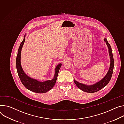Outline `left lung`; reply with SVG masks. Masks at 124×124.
I'll use <instances>...</instances> for the list:
<instances>
[{
	"label": "left lung",
	"instance_id": "obj_1",
	"mask_svg": "<svg viewBox=\"0 0 124 124\" xmlns=\"http://www.w3.org/2000/svg\"><path fill=\"white\" fill-rule=\"evenodd\" d=\"M104 40L106 42L107 46L108 47L109 56L110 58V65L109 70L107 73L106 74V75H105V76L102 78V80L93 85H87L80 83H78V82L74 80V82L76 85L77 86V87L85 92L88 93H95L99 91V90L103 88L109 83L111 78L112 74H113V72L114 65L113 56L112 52V49H111V46L110 44L107 41V39L105 38L104 39Z\"/></svg>",
	"mask_w": 124,
	"mask_h": 124
}]
</instances>
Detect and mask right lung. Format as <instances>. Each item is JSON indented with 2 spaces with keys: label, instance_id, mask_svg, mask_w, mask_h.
Instances as JSON below:
<instances>
[{
  "label": "right lung",
  "instance_id": "right-lung-1",
  "mask_svg": "<svg viewBox=\"0 0 124 124\" xmlns=\"http://www.w3.org/2000/svg\"><path fill=\"white\" fill-rule=\"evenodd\" d=\"M25 36H24L23 41L20 45L16 57V68L18 76L22 83L28 89L37 93H46L50 90L55 85L59 69L62 64L61 63L59 64L56 66L54 78L51 80L40 82L27 76L24 72L21 65V50L25 42Z\"/></svg>",
  "mask_w": 124,
  "mask_h": 124
}]
</instances>
